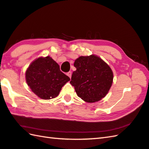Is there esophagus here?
I'll return each instance as SVG.
<instances>
[{
    "label": "esophagus",
    "mask_w": 149,
    "mask_h": 149,
    "mask_svg": "<svg viewBox=\"0 0 149 149\" xmlns=\"http://www.w3.org/2000/svg\"><path fill=\"white\" fill-rule=\"evenodd\" d=\"M66 75H68V76L70 78H71V77H72V72H68L66 74Z\"/></svg>",
    "instance_id": "esophagus-1"
}]
</instances>
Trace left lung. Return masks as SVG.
Listing matches in <instances>:
<instances>
[{"label": "left lung", "instance_id": "obj_1", "mask_svg": "<svg viewBox=\"0 0 149 149\" xmlns=\"http://www.w3.org/2000/svg\"><path fill=\"white\" fill-rule=\"evenodd\" d=\"M74 65L76 70L73 72L70 83L74 86L79 97L88 103L105 97L113 81L110 66L94 55L79 57Z\"/></svg>", "mask_w": 149, "mask_h": 149}]
</instances>
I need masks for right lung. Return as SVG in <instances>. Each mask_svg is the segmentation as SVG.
Listing matches in <instances>:
<instances>
[{
    "mask_svg": "<svg viewBox=\"0 0 149 149\" xmlns=\"http://www.w3.org/2000/svg\"><path fill=\"white\" fill-rule=\"evenodd\" d=\"M26 79L32 92L43 100L59 95L62 87L70 80L60 70L59 65L49 56L35 60L26 72Z\"/></svg>",
    "mask_w": 149,
    "mask_h": 149,
    "instance_id": "right-lung-1",
    "label": "right lung"
}]
</instances>
